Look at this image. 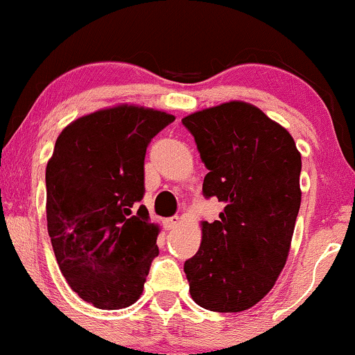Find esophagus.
I'll use <instances>...</instances> for the list:
<instances>
[{
  "label": "esophagus",
  "instance_id": "obj_1",
  "mask_svg": "<svg viewBox=\"0 0 355 355\" xmlns=\"http://www.w3.org/2000/svg\"><path fill=\"white\" fill-rule=\"evenodd\" d=\"M179 223H181V218H179V216H173V218L164 220V226L166 229H174L179 226Z\"/></svg>",
  "mask_w": 355,
  "mask_h": 355
}]
</instances>
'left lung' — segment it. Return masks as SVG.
Listing matches in <instances>:
<instances>
[{
  "instance_id": "1",
  "label": "left lung",
  "mask_w": 355,
  "mask_h": 355,
  "mask_svg": "<svg viewBox=\"0 0 355 355\" xmlns=\"http://www.w3.org/2000/svg\"><path fill=\"white\" fill-rule=\"evenodd\" d=\"M209 173L206 198L224 202L202 223L196 256L184 262L191 297L214 312L251 309L284 269L301 207V153L286 128L243 101L182 119Z\"/></svg>"
}]
</instances>
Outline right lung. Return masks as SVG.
I'll use <instances>...</instances> for the list:
<instances>
[{
  "instance_id": "1",
  "label": "right lung",
  "mask_w": 355,
  "mask_h": 355,
  "mask_svg": "<svg viewBox=\"0 0 355 355\" xmlns=\"http://www.w3.org/2000/svg\"><path fill=\"white\" fill-rule=\"evenodd\" d=\"M173 114L121 104L58 136L46 166V219L62 276L83 301L114 311L143 294L159 226L144 206L148 144Z\"/></svg>"
}]
</instances>
